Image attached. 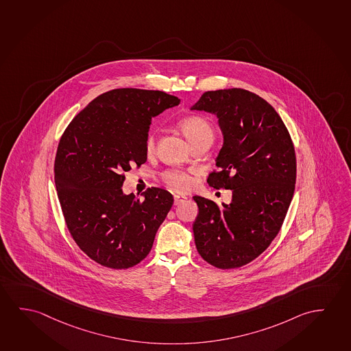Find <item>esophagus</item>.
<instances>
[{
    "label": "esophagus",
    "instance_id": "obj_1",
    "mask_svg": "<svg viewBox=\"0 0 351 351\" xmlns=\"http://www.w3.org/2000/svg\"><path fill=\"white\" fill-rule=\"evenodd\" d=\"M185 199H186V197L183 196V195H174V205L177 206L179 204H182Z\"/></svg>",
    "mask_w": 351,
    "mask_h": 351
}]
</instances>
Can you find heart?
Returning <instances> with one entry per match:
<instances>
[{"instance_id": "heart-1", "label": "heart", "mask_w": 351, "mask_h": 351, "mask_svg": "<svg viewBox=\"0 0 351 351\" xmlns=\"http://www.w3.org/2000/svg\"><path fill=\"white\" fill-rule=\"evenodd\" d=\"M179 128L183 132L184 136L188 139L191 146L205 140H213V128L211 123L199 114L185 117L179 123ZM155 146V138L150 134L146 139V150H154ZM163 179L169 188L176 191H186L193 185V179L190 177L189 173L182 172V171H168L163 174Z\"/></svg>"}]
</instances>
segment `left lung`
<instances>
[{"instance_id":"1","label":"left lung","mask_w":351,"mask_h":351,"mask_svg":"<svg viewBox=\"0 0 351 351\" xmlns=\"http://www.w3.org/2000/svg\"><path fill=\"white\" fill-rule=\"evenodd\" d=\"M190 110L217 116L223 145L207 183L233 194L222 206L193 197L195 245L215 267H241L267 249L283 224L296 180L294 145L276 110L247 90L206 91Z\"/></svg>"}]
</instances>
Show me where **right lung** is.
I'll return each mask as SVG.
<instances>
[{"mask_svg": "<svg viewBox=\"0 0 351 351\" xmlns=\"http://www.w3.org/2000/svg\"><path fill=\"white\" fill-rule=\"evenodd\" d=\"M158 90L124 88L91 101L69 123L57 147L55 183L68 230L101 266L133 267L149 255L173 205L167 190L149 188L143 200L125 195L124 173L147 160L151 119L178 106Z\"/></svg>", "mask_w": 351, "mask_h": 351, "instance_id": "add662e5", "label": "right lung"}]
</instances>
